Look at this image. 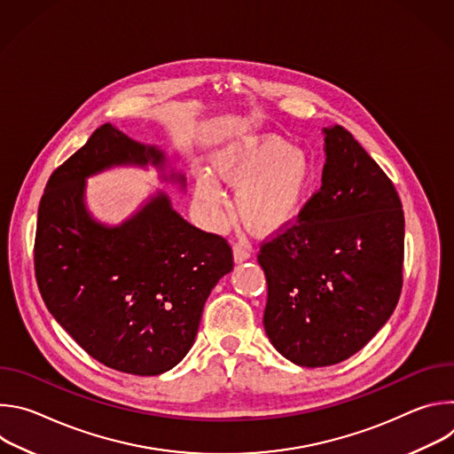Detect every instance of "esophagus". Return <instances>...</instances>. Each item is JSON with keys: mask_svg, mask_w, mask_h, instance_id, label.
I'll return each instance as SVG.
<instances>
[{"mask_svg": "<svg viewBox=\"0 0 454 454\" xmlns=\"http://www.w3.org/2000/svg\"><path fill=\"white\" fill-rule=\"evenodd\" d=\"M249 254H251V251H249L247 246H242V244H235V246H233V258H235V262H244V261H247Z\"/></svg>", "mask_w": 454, "mask_h": 454, "instance_id": "34e87169", "label": "esophagus"}]
</instances>
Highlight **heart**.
Masks as SVG:
<instances>
[{
  "label": "heart",
  "mask_w": 454,
  "mask_h": 454,
  "mask_svg": "<svg viewBox=\"0 0 454 454\" xmlns=\"http://www.w3.org/2000/svg\"><path fill=\"white\" fill-rule=\"evenodd\" d=\"M215 172L231 186H242L237 198L240 219L254 231L271 233L289 224L305 201L310 184L307 156L280 138H249L228 149ZM198 207L212 228L226 221V200L208 176L196 183Z\"/></svg>",
  "instance_id": "b5f03b06"
}]
</instances>
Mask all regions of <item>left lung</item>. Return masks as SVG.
I'll return each mask as SVG.
<instances>
[{"label":"left lung","mask_w":454,"mask_h":454,"mask_svg":"<svg viewBox=\"0 0 454 454\" xmlns=\"http://www.w3.org/2000/svg\"><path fill=\"white\" fill-rule=\"evenodd\" d=\"M323 135L319 190L256 254L268 282L266 334L309 368L348 359L379 333L399 301L404 264L392 179L341 125Z\"/></svg>","instance_id":"obj_1"}]
</instances>
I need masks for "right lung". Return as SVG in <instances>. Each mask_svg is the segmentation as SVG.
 <instances>
[{
    "label": "right lung",
    "mask_w": 454,
    "mask_h": 454,
    "mask_svg": "<svg viewBox=\"0 0 454 454\" xmlns=\"http://www.w3.org/2000/svg\"><path fill=\"white\" fill-rule=\"evenodd\" d=\"M149 161L163 167L165 156L98 127L50 176L34 244L35 280L59 325L93 359L133 375H160L186 356L207 298L233 270L228 240L186 223L161 192L120 226L91 219L86 177Z\"/></svg>",
    "instance_id": "right-lung-1"
}]
</instances>
